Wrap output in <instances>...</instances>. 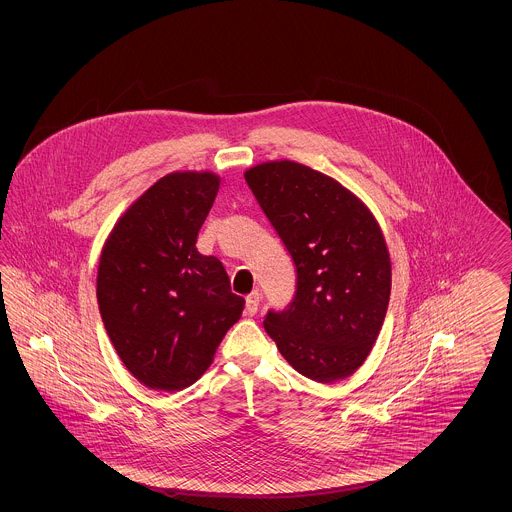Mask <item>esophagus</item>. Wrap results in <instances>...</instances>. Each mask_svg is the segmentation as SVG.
Segmentation results:
<instances>
[{
	"label": "esophagus",
	"instance_id": "esophagus-1",
	"mask_svg": "<svg viewBox=\"0 0 512 512\" xmlns=\"http://www.w3.org/2000/svg\"><path fill=\"white\" fill-rule=\"evenodd\" d=\"M259 301H261L259 293L253 292L251 295H247V299H245V313H247L249 317H253V315L257 313V309H259Z\"/></svg>",
	"mask_w": 512,
	"mask_h": 512
}]
</instances>
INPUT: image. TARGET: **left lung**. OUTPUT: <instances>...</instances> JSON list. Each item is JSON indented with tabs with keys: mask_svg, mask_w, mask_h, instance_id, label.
<instances>
[{
	"mask_svg": "<svg viewBox=\"0 0 512 512\" xmlns=\"http://www.w3.org/2000/svg\"><path fill=\"white\" fill-rule=\"evenodd\" d=\"M244 176L295 265L292 303L268 311V336L315 382L351 376L390 303V253L378 222L357 195L311 167L268 161Z\"/></svg>",
	"mask_w": 512,
	"mask_h": 512,
	"instance_id": "1",
	"label": "left lung"
}]
</instances>
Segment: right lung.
Returning <instances> with one entry per match:
<instances>
[{
    "mask_svg": "<svg viewBox=\"0 0 512 512\" xmlns=\"http://www.w3.org/2000/svg\"><path fill=\"white\" fill-rule=\"evenodd\" d=\"M213 172H172L115 224L98 268V303L124 366L147 388L180 391L213 363L244 311L217 257L195 247L219 192Z\"/></svg>",
    "mask_w": 512,
    "mask_h": 512,
    "instance_id": "right-lung-1",
    "label": "right lung"
}]
</instances>
